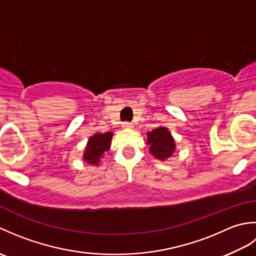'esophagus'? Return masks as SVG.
Instances as JSON below:
<instances>
[{"instance_id": "esophagus-1", "label": "esophagus", "mask_w": 256, "mask_h": 256, "mask_svg": "<svg viewBox=\"0 0 256 256\" xmlns=\"http://www.w3.org/2000/svg\"><path fill=\"white\" fill-rule=\"evenodd\" d=\"M123 128H134V124L131 122H124L123 123Z\"/></svg>"}]
</instances>
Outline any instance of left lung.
<instances>
[{
    "label": "left lung",
    "mask_w": 256,
    "mask_h": 256,
    "mask_svg": "<svg viewBox=\"0 0 256 256\" xmlns=\"http://www.w3.org/2000/svg\"><path fill=\"white\" fill-rule=\"evenodd\" d=\"M148 145H150V153L155 158L165 160L172 155L176 148L175 140L167 128H157L152 132H148Z\"/></svg>",
    "instance_id": "1"
}]
</instances>
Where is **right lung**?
Wrapping results in <instances>:
<instances>
[{
  "mask_svg": "<svg viewBox=\"0 0 256 256\" xmlns=\"http://www.w3.org/2000/svg\"><path fill=\"white\" fill-rule=\"evenodd\" d=\"M112 132L96 133L88 140L84 153V160L90 165H98L106 152L110 150Z\"/></svg>",
  "mask_w": 256,
  "mask_h": 256,
  "instance_id": "1",
  "label": "right lung"
}]
</instances>
